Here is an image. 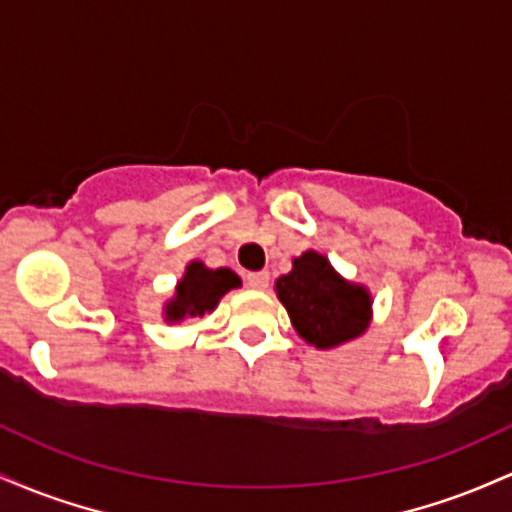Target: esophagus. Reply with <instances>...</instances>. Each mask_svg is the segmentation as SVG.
<instances>
[{"mask_svg":"<svg viewBox=\"0 0 512 512\" xmlns=\"http://www.w3.org/2000/svg\"><path fill=\"white\" fill-rule=\"evenodd\" d=\"M268 283H271V275H268V271L246 273V285L254 287V290H266Z\"/></svg>","mask_w":512,"mask_h":512,"instance_id":"1","label":"esophagus"}]
</instances>
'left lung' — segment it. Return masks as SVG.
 Segmentation results:
<instances>
[{
	"instance_id": "1",
	"label": "left lung",
	"mask_w": 512,
	"mask_h": 512,
	"mask_svg": "<svg viewBox=\"0 0 512 512\" xmlns=\"http://www.w3.org/2000/svg\"><path fill=\"white\" fill-rule=\"evenodd\" d=\"M275 290L297 333L317 348L360 336L370 321V295L360 285L346 283L317 251L295 258Z\"/></svg>"
}]
</instances>
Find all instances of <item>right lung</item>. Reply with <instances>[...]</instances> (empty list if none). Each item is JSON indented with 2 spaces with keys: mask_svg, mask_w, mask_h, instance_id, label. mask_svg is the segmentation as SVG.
Wrapping results in <instances>:
<instances>
[{
  "mask_svg": "<svg viewBox=\"0 0 512 512\" xmlns=\"http://www.w3.org/2000/svg\"><path fill=\"white\" fill-rule=\"evenodd\" d=\"M239 285V275L229 268L210 271L203 263H191L179 287H176L174 302H169V307H166V319L179 321L183 317H203L205 312L215 309V304L227 290Z\"/></svg>",
  "mask_w": 512,
  "mask_h": 512,
  "instance_id": "obj_1",
  "label": "right lung"
}]
</instances>
